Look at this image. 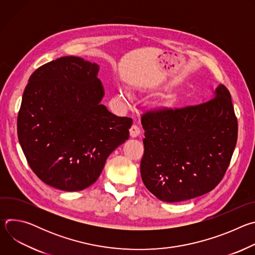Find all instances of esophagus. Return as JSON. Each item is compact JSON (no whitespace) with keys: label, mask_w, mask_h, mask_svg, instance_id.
<instances>
[{"label":"esophagus","mask_w":255,"mask_h":255,"mask_svg":"<svg viewBox=\"0 0 255 255\" xmlns=\"http://www.w3.org/2000/svg\"><path fill=\"white\" fill-rule=\"evenodd\" d=\"M130 136L132 137V138H135V137H137L140 133H141V129L137 126V125H132L131 126V128H130Z\"/></svg>","instance_id":"obj_1"}]
</instances>
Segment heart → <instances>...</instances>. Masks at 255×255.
Returning a JSON list of instances; mask_svg holds the SVG:
<instances>
[{
	"label": "heart",
	"mask_w": 255,
	"mask_h": 255,
	"mask_svg": "<svg viewBox=\"0 0 255 255\" xmlns=\"http://www.w3.org/2000/svg\"><path fill=\"white\" fill-rule=\"evenodd\" d=\"M118 98L121 99V100H126V99H129V98H130V95H129V93H128L126 90L120 89L119 94H118Z\"/></svg>",
	"instance_id": "obj_1"
}]
</instances>
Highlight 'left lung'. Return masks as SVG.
<instances>
[{"mask_svg": "<svg viewBox=\"0 0 255 255\" xmlns=\"http://www.w3.org/2000/svg\"><path fill=\"white\" fill-rule=\"evenodd\" d=\"M140 172L157 199L175 203L211 192L225 174L237 141L231 95L223 85L197 106L158 108L141 117Z\"/></svg>", "mask_w": 255, "mask_h": 255, "instance_id": "8db88e82", "label": "left lung"}]
</instances>
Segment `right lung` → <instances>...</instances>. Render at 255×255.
Listing matches in <instances>:
<instances>
[{
    "label": "right lung",
    "mask_w": 255,
    "mask_h": 255,
    "mask_svg": "<svg viewBox=\"0 0 255 255\" xmlns=\"http://www.w3.org/2000/svg\"><path fill=\"white\" fill-rule=\"evenodd\" d=\"M99 69L81 57H60L36 69L23 93L19 142L31 169L52 188L90 187L108 156L129 138L132 119L101 104Z\"/></svg>",
    "instance_id": "right-lung-1"
}]
</instances>
